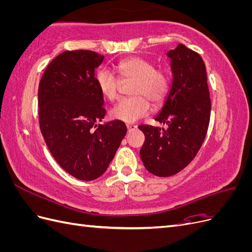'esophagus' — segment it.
Masks as SVG:
<instances>
[{"instance_id":"1","label":"esophagus","mask_w":252,"mask_h":252,"mask_svg":"<svg viewBox=\"0 0 252 252\" xmlns=\"http://www.w3.org/2000/svg\"><path fill=\"white\" fill-rule=\"evenodd\" d=\"M136 128H138V126H136V125H131V124H128V125H127V130H128L129 132L134 130V129H136Z\"/></svg>"}]
</instances>
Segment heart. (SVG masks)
<instances>
[{"label":"heart","instance_id":"obj_1","mask_svg":"<svg viewBox=\"0 0 252 252\" xmlns=\"http://www.w3.org/2000/svg\"><path fill=\"white\" fill-rule=\"evenodd\" d=\"M121 81H133V96L121 100L110 110V116L125 123H132L148 114L149 101L158 106L162 104L169 93L170 78L163 68H155L151 61L141 57L125 59L116 65ZM95 82L102 95L109 101L116 100L119 94L120 81L107 69L101 68L95 74Z\"/></svg>","mask_w":252,"mask_h":252}]
</instances>
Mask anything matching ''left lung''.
<instances>
[{
	"instance_id": "obj_1",
	"label": "left lung",
	"mask_w": 252,
	"mask_h": 252,
	"mask_svg": "<svg viewBox=\"0 0 252 252\" xmlns=\"http://www.w3.org/2000/svg\"><path fill=\"white\" fill-rule=\"evenodd\" d=\"M172 85L156 121L167 129L140 125L145 142L142 162L157 177H170L192 161L205 140L211 102L204 61L199 53L179 44L169 50Z\"/></svg>"
}]
</instances>
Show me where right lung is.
I'll return each mask as SVG.
<instances>
[{
    "label": "right lung",
    "mask_w": 252,
    "mask_h": 252,
    "mask_svg": "<svg viewBox=\"0 0 252 252\" xmlns=\"http://www.w3.org/2000/svg\"><path fill=\"white\" fill-rule=\"evenodd\" d=\"M103 60L91 50H66L51 61L39 84L45 143L57 163L82 181L101 177L127 132L119 120L98 123L106 109L94 71Z\"/></svg>",
    "instance_id": "1"
}]
</instances>
